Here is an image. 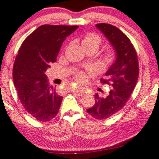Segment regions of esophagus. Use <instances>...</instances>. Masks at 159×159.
<instances>
[{"mask_svg":"<svg viewBox=\"0 0 159 159\" xmlns=\"http://www.w3.org/2000/svg\"><path fill=\"white\" fill-rule=\"evenodd\" d=\"M72 91L73 93H76L78 96H83V95L84 94V90L82 89H72Z\"/></svg>","mask_w":159,"mask_h":159,"instance_id":"34e87169","label":"esophagus"}]
</instances>
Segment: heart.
Returning a JSON list of instances; mask_svg holds the SVG:
<instances>
[{
	"mask_svg": "<svg viewBox=\"0 0 159 159\" xmlns=\"http://www.w3.org/2000/svg\"><path fill=\"white\" fill-rule=\"evenodd\" d=\"M101 38L98 35L95 34V33H88L83 39L82 44L85 49L91 47H95L98 49L99 46H101ZM115 59H116V54H115L114 51L108 50L102 57V66L105 68H107L114 62ZM75 78L78 82H84L86 80V75L84 72L81 71V72H78L75 75Z\"/></svg>",
	"mask_w": 159,
	"mask_h": 159,
	"instance_id": "1",
	"label": "heart"
}]
</instances>
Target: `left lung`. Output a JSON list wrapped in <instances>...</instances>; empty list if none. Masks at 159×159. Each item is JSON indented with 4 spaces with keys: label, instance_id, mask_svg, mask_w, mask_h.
Returning a JSON list of instances; mask_svg holds the SVG:
<instances>
[{
    "label": "left lung",
    "instance_id": "left-lung-1",
    "mask_svg": "<svg viewBox=\"0 0 159 159\" xmlns=\"http://www.w3.org/2000/svg\"><path fill=\"white\" fill-rule=\"evenodd\" d=\"M97 28L102 32L113 46L116 59L107 70L103 84L111 85L112 89L106 98L94 95L95 104L87 110L97 120H106L117 113L127 103L137 81L139 68L136 52L127 36L120 30L108 23H98Z\"/></svg>",
    "mask_w": 159,
    "mask_h": 159
}]
</instances>
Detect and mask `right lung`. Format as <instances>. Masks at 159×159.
I'll return each mask as SVG.
<instances>
[{
    "label": "right lung",
    "instance_id": "obj_1",
    "mask_svg": "<svg viewBox=\"0 0 159 159\" xmlns=\"http://www.w3.org/2000/svg\"><path fill=\"white\" fill-rule=\"evenodd\" d=\"M78 26L43 25L26 38L13 68V79L25 110L36 120L47 122L57 115L62 97L49 86L46 71L56 62L67 36Z\"/></svg>",
    "mask_w": 159,
    "mask_h": 159
}]
</instances>
